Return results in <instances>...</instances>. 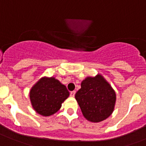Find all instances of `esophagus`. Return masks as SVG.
<instances>
[{
	"mask_svg": "<svg viewBox=\"0 0 146 146\" xmlns=\"http://www.w3.org/2000/svg\"><path fill=\"white\" fill-rule=\"evenodd\" d=\"M75 94H76V92H75V91H73V92H71L70 93V96H71V97H74Z\"/></svg>",
	"mask_w": 146,
	"mask_h": 146,
	"instance_id": "esophagus-1",
	"label": "esophagus"
}]
</instances>
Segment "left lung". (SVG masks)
<instances>
[{
	"label": "left lung",
	"mask_w": 146,
	"mask_h": 146,
	"mask_svg": "<svg viewBox=\"0 0 146 146\" xmlns=\"http://www.w3.org/2000/svg\"><path fill=\"white\" fill-rule=\"evenodd\" d=\"M76 94V101L84 117L92 122L104 120L112 114L116 104V93L100 73L87 76Z\"/></svg>",
	"instance_id": "left-lung-1"
}]
</instances>
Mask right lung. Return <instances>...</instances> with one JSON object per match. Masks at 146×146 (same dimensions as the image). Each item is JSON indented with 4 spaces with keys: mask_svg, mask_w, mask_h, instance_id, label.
I'll return each instance as SVG.
<instances>
[{
    "mask_svg": "<svg viewBox=\"0 0 146 146\" xmlns=\"http://www.w3.org/2000/svg\"><path fill=\"white\" fill-rule=\"evenodd\" d=\"M70 95L66 86L54 77L41 78L29 92L30 102L36 113L49 117L56 113Z\"/></svg>",
    "mask_w": 146,
    "mask_h": 146,
    "instance_id": "right-lung-1",
    "label": "right lung"
}]
</instances>
